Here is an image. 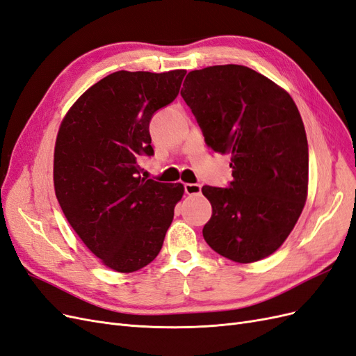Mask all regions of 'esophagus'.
Listing matches in <instances>:
<instances>
[{"instance_id": "obj_1", "label": "esophagus", "mask_w": 356, "mask_h": 356, "mask_svg": "<svg viewBox=\"0 0 356 356\" xmlns=\"http://www.w3.org/2000/svg\"><path fill=\"white\" fill-rule=\"evenodd\" d=\"M200 190H202L200 184H190V182L184 184V191L187 193V195H199Z\"/></svg>"}]
</instances>
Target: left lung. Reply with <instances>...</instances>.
I'll use <instances>...</instances> for the list:
<instances>
[{"instance_id": "left-lung-1", "label": "left lung", "mask_w": 356, "mask_h": 356, "mask_svg": "<svg viewBox=\"0 0 356 356\" xmlns=\"http://www.w3.org/2000/svg\"><path fill=\"white\" fill-rule=\"evenodd\" d=\"M181 90L207 145L229 153V186H203L212 215L203 238L236 263H254L281 246L307 197L309 148L293 98L260 72L215 65L188 72Z\"/></svg>"}]
</instances>
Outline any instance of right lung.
<instances>
[{"label": "right lung", "instance_id": "obj_1", "mask_svg": "<svg viewBox=\"0 0 356 356\" xmlns=\"http://www.w3.org/2000/svg\"><path fill=\"white\" fill-rule=\"evenodd\" d=\"M186 72H113L80 96L59 127L58 202L113 270L131 273L154 260L184 195L182 184L139 177V159L154 154L149 122L177 98Z\"/></svg>", "mask_w": 356, "mask_h": 356}]
</instances>
